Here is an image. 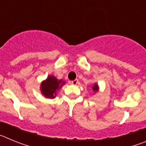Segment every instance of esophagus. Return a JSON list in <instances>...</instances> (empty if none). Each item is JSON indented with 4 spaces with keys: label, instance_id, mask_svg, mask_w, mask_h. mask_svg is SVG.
Masks as SVG:
<instances>
[{
    "label": "esophagus",
    "instance_id": "esophagus-1",
    "mask_svg": "<svg viewBox=\"0 0 146 146\" xmlns=\"http://www.w3.org/2000/svg\"><path fill=\"white\" fill-rule=\"evenodd\" d=\"M71 83H72V85H77V83H78V80H74L72 81Z\"/></svg>",
    "mask_w": 146,
    "mask_h": 146
}]
</instances>
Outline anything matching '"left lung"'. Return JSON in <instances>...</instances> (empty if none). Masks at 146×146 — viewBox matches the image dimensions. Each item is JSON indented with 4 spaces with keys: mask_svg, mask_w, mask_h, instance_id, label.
<instances>
[{
    "mask_svg": "<svg viewBox=\"0 0 146 146\" xmlns=\"http://www.w3.org/2000/svg\"><path fill=\"white\" fill-rule=\"evenodd\" d=\"M92 90H93V91L94 92V94H95V93H97L98 91H99V86H98L97 83H94V85H93Z\"/></svg>",
    "mask_w": 146,
    "mask_h": 146,
    "instance_id": "obj_1",
    "label": "left lung"
}]
</instances>
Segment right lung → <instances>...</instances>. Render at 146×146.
Segmentation results:
<instances>
[{
	"label": "right lung",
	"instance_id": "obj_1",
	"mask_svg": "<svg viewBox=\"0 0 146 146\" xmlns=\"http://www.w3.org/2000/svg\"><path fill=\"white\" fill-rule=\"evenodd\" d=\"M66 84L65 81L58 80L53 75H49L47 78L43 80L40 85V91L47 99H54L57 95V92L62 86Z\"/></svg>",
	"mask_w": 146,
	"mask_h": 146
}]
</instances>
